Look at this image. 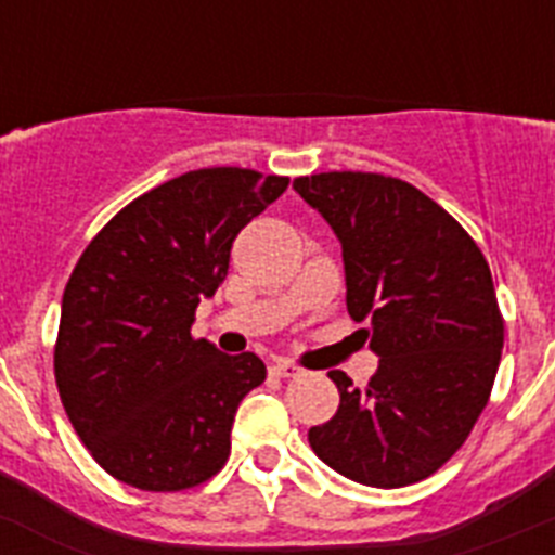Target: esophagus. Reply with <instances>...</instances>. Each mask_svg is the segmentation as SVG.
I'll return each mask as SVG.
<instances>
[{"label":"esophagus","mask_w":555,"mask_h":555,"mask_svg":"<svg viewBox=\"0 0 555 555\" xmlns=\"http://www.w3.org/2000/svg\"><path fill=\"white\" fill-rule=\"evenodd\" d=\"M269 370H272L274 377H300V372H302L300 366L292 364V361H274Z\"/></svg>","instance_id":"obj_1"}]
</instances>
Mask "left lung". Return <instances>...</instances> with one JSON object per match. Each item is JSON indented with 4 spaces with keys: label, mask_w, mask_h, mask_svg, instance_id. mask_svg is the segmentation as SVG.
<instances>
[{
    "label": "left lung",
    "mask_w": 555,
    "mask_h": 555,
    "mask_svg": "<svg viewBox=\"0 0 555 555\" xmlns=\"http://www.w3.org/2000/svg\"><path fill=\"white\" fill-rule=\"evenodd\" d=\"M345 258L347 311L370 322L366 389L327 372L338 411L308 430L313 453L377 489L428 478L467 442L492 395L503 317L489 263L442 205L405 180L322 171L294 180Z\"/></svg>",
    "instance_id": "1"
}]
</instances>
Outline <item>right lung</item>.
<instances>
[{
	"instance_id": "obj_1",
	"label": "right lung",
	"mask_w": 555,
	"mask_h": 555,
	"mask_svg": "<svg viewBox=\"0 0 555 555\" xmlns=\"http://www.w3.org/2000/svg\"><path fill=\"white\" fill-rule=\"evenodd\" d=\"M286 185L238 166L185 171L132 199L80 255L55 380L88 453L121 483L180 492L224 467L235 409L267 366L255 352L222 356L191 325L228 278L235 235Z\"/></svg>"
}]
</instances>
